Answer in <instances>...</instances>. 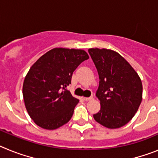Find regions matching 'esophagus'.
<instances>
[{
    "mask_svg": "<svg viewBox=\"0 0 158 158\" xmlns=\"http://www.w3.org/2000/svg\"><path fill=\"white\" fill-rule=\"evenodd\" d=\"M84 100H86V101H88V100H93V96H91V97H83Z\"/></svg>",
    "mask_w": 158,
    "mask_h": 158,
    "instance_id": "esophagus-1",
    "label": "esophagus"
}]
</instances>
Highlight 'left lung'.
<instances>
[{
  "mask_svg": "<svg viewBox=\"0 0 158 158\" xmlns=\"http://www.w3.org/2000/svg\"><path fill=\"white\" fill-rule=\"evenodd\" d=\"M88 51L100 78L96 95L100 110L93 118L107 128L122 127L135 116L142 102L141 78L116 51L105 48H90Z\"/></svg>",
  "mask_w": 158,
  "mask_h": 158,
  "instance_id": "left-lung-1",
  "label": "left lung"
}]
</instances>
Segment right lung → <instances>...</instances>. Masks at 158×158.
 Wrapping results in <instances>:
<instances>
[{
    "label": "right lung",
    "mask_w": 158,
    "mask_h": 158,
    "mask_svg": "<svg viewBox=\"0 0 158 158\" xmlns=\"http://www.w3.org/2000/svg\"><path fill=\"white\" fill-rule=\"evenodd\" d=\"M89 58L84 50L56 47L31 65L23 81V96L36 125L55 130L70 120L79 100L65 88L77 67Z\"/></svg>",
    "instance_id": "add662e5"
}]
</instances>
